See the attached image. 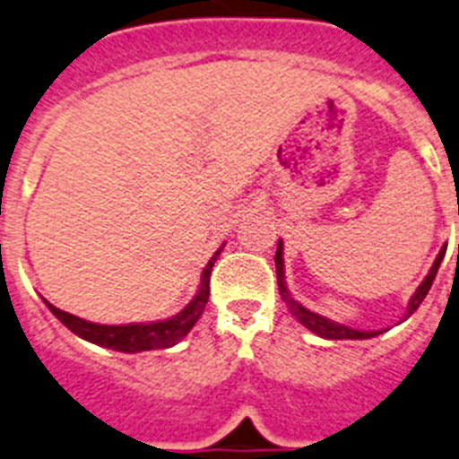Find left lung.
<instances>
[{"mask_svg": "<svg viewBox=\"0 0 459 459\" xmlns=\"http://www.w3.org/2000/svg\"><path fill=\"white\" fill-rule=\"evenodd\" d=\"M446 254V245L444 249L438 252L437 261H434V265L429 268V273H427V277L422 280V284H420L418 289H415L413 299H411V303H408V310H406V317L408 315H413L415 310L420 307V303L425 301L427 291L432 289V282L434 277H437L438 273V265H441V259H444ZM275 268H277V287H280V294H282V299L287 301L289 310H291V315H294L299 322H301L306 329H310L313 333H317V336L322 338H329V341H361V338H373L378 336V333H383V331H357V329H350V326L345 325H338V322H331V319L322 317V315L317 313H310L307 307H303L301 303H296L291 296H289L287 291V284H284V259H282V240L277 242V252H275Z\"/></svg>", "mask_w": 459, "mask_h": 459, "instance_id": "1", "label": "left lung"}]
</instances>
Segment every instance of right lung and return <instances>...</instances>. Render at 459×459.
<instances>
[{"label":"right lung","mask_w":459,"mask_h":459,"mask_svg":"<svg viewBox=\"0 0 459 459\" xmlns=\"http://www.w3.org/2000/svg\"><path fill=\"white\" fill-rule=\"evenodd\" d=\"M219 252L210 259V264L205 265L203 271V280H200V289L195 299L184 307L182 313H177L175 317L163 319V322H152V325H95V322H86V319L76 317V315H69L60 307L51 306L46 301L48 310L56 315L65 326H67L72 333H76L79 338L88 342H95V345H102V348L117 350V352H144V350H165L172 348L175 342L182 341L188 331L194 329V325L198 322V317L205 310V303L210 299V275L212 265L217 261Z\"/></svg>","instance_id":"right-lung-1"}]
</instances>
